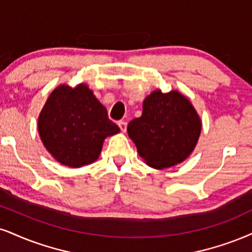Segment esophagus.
Segmentation results:
<instances>
[{"instance_id": "34e87169", "label": "esophagus", "mask_w": 252, "mask_h": 252, "mask_svg": "<svg viewBox=\"0 0 252 252\" xmlns=\"http://www.w3.org/2000/svg\"><path fill=\"white\" fill-rule=\"evenodd\" d=\"M118 126L120 127L121 132H125L126 128H127V123H126V121H124V120H120L119 123H118Z\"/></svg>"}]
</instances>
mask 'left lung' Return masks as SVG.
I'll list each match as a JSON object with an SVG mask.
<instances>
[{"mask_svg":"<svg viewBox=\"0 0 252 252\" xmlns=\"http://www.w3.org/2000/svg\"><path fill=\"white\" fill-rule=\"evenodd\" d=\"M127 133L146 163L163 169L189 157L200 136L201 120L178 91H154L145 99L141 117L129 121Z\"/></svg>","mask_w":252,"mask_h":252,"instance_id":"1","label":"left lung"}]
</instances>
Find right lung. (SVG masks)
Masks as SVG:
<instances>
[{
  "label": "right lung",
  "instance_id": "1",
  "mask_svg": "<svg viewBox=\"0 0 252 252\" xmlns=\"http://www.w3.org/2000/svg\"><path fill=\"white\" fill-rule=\"evenodd\" d=\"M40 139L65 166L82 167L98 159L102 141L120 131L88 86H60L51 93L38 118Z\"/></svg>",
  "mask_w": 252,
  "mask_h": 252
}]
</instances>
